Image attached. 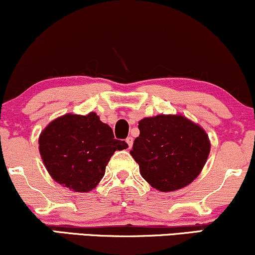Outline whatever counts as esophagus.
<instances>
[{
    "label": "esophagus",
    "instance_id": "1",
    "mask_svg": "<svg viewBox=\"0 0 255 255\" xmlns=\"http://www.w3.org/2000/svg\"><path fill=\"white\" fill-rule=\"evenodd\" d=\"M127 143L128 145V149H131V146H132V144H133V138L132 137H128L127 138Z\"/></svg>",
    "mask_w": 255,
    "mask_h": 255
}]
</instances>
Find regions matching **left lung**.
<instances>
[{"label": "left lung", "instance_id": "left-lung-1", "mask_svg": "<svg viewBox=\"0 0 255 255\" xmlns=\"http://www.w3.org/2000/svg\"><path fill=\"white\" fill-rule=\"evenodd\" d=\"M138 128L130 153L151 187L163 193L178 190L200 175L210 151L200 125L181 115H158L143 118Z\"/></svg>", "mask_w": 255, "mask_h": 255}]
</instances>
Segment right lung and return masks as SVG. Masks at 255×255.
I'll list each match as a JSON object with an SVG mask.
<instances>
[{
	"instance_id": "add662e5",
	"label": "right lung",
	"mask_w": 255,
	"mask_h": 255,
	"mask_svg": "<svg viewBox=\"0 0 255 255\" xmlns=\"http://www.w3.org/2000/svg\"><path fill=\"white\" fill-rule=\"evenodd\" d=\"M96 112L54 119L39 137V151L48 174L62 187L87 193L98 185L116 150L127 149Z\"/></svg>"
}]
</instances>
